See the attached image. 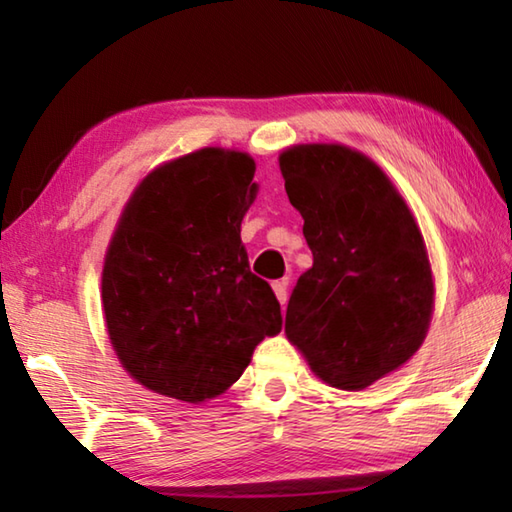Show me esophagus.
Wrapping results in <instances>:
<instances>
[{
  "label": "esophagus",
  "instance_id": "esophagus-1",
  "mask_svg": "<svg viewBox=\"0 0 512 512\" xmlns=\"http://www.w3.org/2000/svg\"><path fill=\"white\" fill-rule=\"evenodd\" d=\"M287 287H289L287 280H275L273 282V293H275V298H277V302H280L282 307L287 305Z\"/></svg>",
  "mask_w": 512,
  "mask_h": 512
}]
</instances>
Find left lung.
Returning <instances> with one entry per match:
<instances>
[{
  "label": "left lung",
  "instance_id": "obj_1",
  "mask_svg": "<svg viewBox=\"0 0 512 512\" xmlns=\"http://www.w3.org/2000/svg\"><path fill=\"white\" fill-rule=\"evenodd\" d=\"M277 160L314 255L291 293L284 334L318 379L363 391L427 339L436 284L420 225L366 153L314 142Z\"/></svg>",
  "mask_w": 512,
  "mask_h": 512
}]
</instances>
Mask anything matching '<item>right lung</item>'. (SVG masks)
<instances>
[{
    "instance_id": "right-lung-1",
    "label": "right lung",
    "mask_w": 512,
    "mask_h": 512,
    "mask_svg": "<svg viewBox=\"0 0 512 512\" xmlns=\"http://www.w3.org/2000/svg\"><path fill=\"white\" fill-rule=\"evenodd\" d=\"M253 176L246 151L205 146L151 169L119 214L103 257V318L121 368L153 393L214 400L280 334V302L241 244Z\"/></svg>"
}]
</instances>
